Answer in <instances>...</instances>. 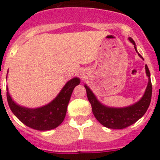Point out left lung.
Instances as JSON below:
<instances>
[{"label":"left lung","mask_w":160,"mask_h":160,"mask_svg":"<svg viewBox=\"0 0 160 160\" xmlns=\"http://www.w3.org/2000/svg\"><path fill=\"white\" fill-rule=\"evenodd\" d=\"M129 41L134 45V49L139 57L143 59V57L137 51L136 45L134 40L129 37ZM145 72L149 78V81L145 92L141 99L133 105L123 108H115V107H109L103 105L102 103L98 100L95 94L92 92V90L87 85H85L88 100L92 107L93 114L100 124L109 129H121L134 124L137 120H139L141 117H143L149 108L152 96L150 73L147 65H145Z\"/></svg>","instance_id":"8db88e82"}]
</instances>
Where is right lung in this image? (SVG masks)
Listing matches in <instances>:
<instances>
[{
  "mask_svg": "<svg viewBox=\"0 0 160 160\" xmlns=\"http://www.w3.org/2000/svg\"><path fill=\"white\" fill-rule=\"evenodd\" d=\"M80 83L79 78L71 79L51 102L39 108L31 109L16 104L9 93L8 87L6 88V97L12 113L24 124L36 130H50L58 127L63 122L73 90Z\"/></svg>",
  "mask_w": 160,
  "mask_h": 160,
  "instance_id": "add662e5",
  "label": "right lung"
}]
</instances>
